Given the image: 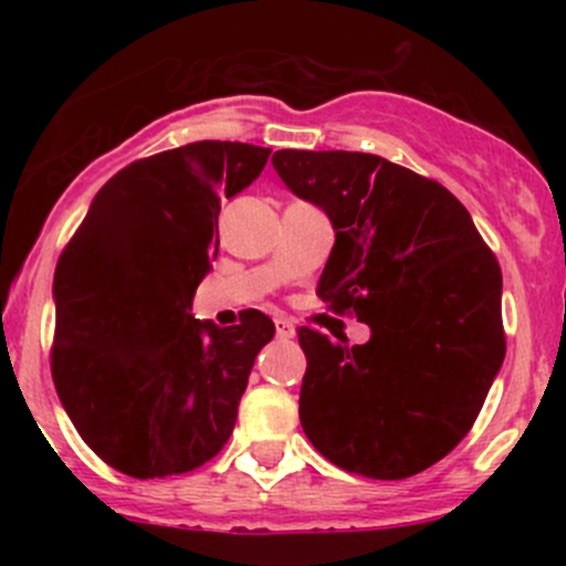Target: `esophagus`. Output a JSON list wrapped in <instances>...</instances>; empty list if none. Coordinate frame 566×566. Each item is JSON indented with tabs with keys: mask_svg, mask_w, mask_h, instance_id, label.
I'll list each match as a JSON object with an SVG mask.
<instances>
[{
	"mask_svg": "<svg viewBox=\"0 0 566 566\" xmlns=\"http://www.w3.org/2000/svg\"><path fill=\"white\" fill-rule=\"evenodd\" d=\"M274 327H276V337H282V340H287V337L295 335V327H292V322L287 319H274Z\"/></svg>",
	"mask_w": 566,
	"mask_h": 566,
	"instance_id": "esophagus-1",
	"label": "esophagus"
}]
</instances>
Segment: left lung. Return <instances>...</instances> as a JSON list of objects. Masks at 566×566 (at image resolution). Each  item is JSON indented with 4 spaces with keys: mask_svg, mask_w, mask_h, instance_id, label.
Listing matches in <instances>:
<instances>
[{
    "mask_svg": "<svg viewBox=\"0 0 566 566\" xmlns=\"http://www.w3.org/2000/svg\"><path fill=\"white\" fill-rule=\"evenodd\" d=\"M333 220L316 295L369 324L365 346L301 327V423L337 469L407 479L471 431L505 356L495 252L437 180L359 151L274 154Z\"/></svg>",
    "mask_w": 566,
    "mask_h": 566,
    "instance_id": "left-lung-1",
    "label": "left lung"
}]
</instances>
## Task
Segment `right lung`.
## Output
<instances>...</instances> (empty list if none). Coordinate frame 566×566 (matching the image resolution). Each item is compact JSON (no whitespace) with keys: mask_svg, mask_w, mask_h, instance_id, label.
<instances>
[{"mask_svg":"<svg viewBox=\"0 0 566 566\" xmlns=\"http://www.w3.org/2000/svg\"><path fill=\"white\" fill-rule=\"evenodd\" d=\"M271 148L199 140L127 165L95 193L55 265V391L84 444L133 479L205 465L237 426L274 322L193 319L218 255L220 199L261 175Z\"/></svg>","mask_w":566,"mask_h":566,"instance_id":"right-lung-1","label":"right lung"}]
</instances>
